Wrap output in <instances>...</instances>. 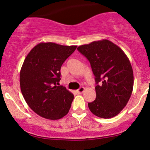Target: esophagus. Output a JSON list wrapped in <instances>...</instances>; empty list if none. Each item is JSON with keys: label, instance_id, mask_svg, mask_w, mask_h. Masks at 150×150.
I'll list each match as a JSON object with an SVG mask.
<instances>
[{"label": "esophagus", "instance_id": "esophagus-1", "mask_svg": "<svg viewBox=\"0 0 150 150\" xmlns=\"http://www.w3.org/2000/svg\"><path fill=\"white\" fill-rule=\"evenodd\" d=\"M85 89V88L84 87H80V88L77 89L76 92H77V94H82V93L84 92Z\"/></svg>", "mask_w": 150, "mask_h": 150}]
</instances>
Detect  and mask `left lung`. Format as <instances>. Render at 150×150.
Wrapping results in <instances>:
<instances>
[{
	"label": "left lung",
	"instance_id": "obj_1",
	"mask_svg": "<svg viewBox=\"0 0 150 150\" xmlns=\"http://www.w3.org/2000/svg\"><path fill=\"white\" fill-rule=\"evenodd\" d=\"M77 50L89 61L95 76L97 97L88 103L89 110L100 118L116 116L126 106L133 88V71L128 58L107 39L80 46Z\"/></svg>",
	"mask_w": 150,
	"mask_h": 150
}]
</instances>
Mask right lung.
Listing matches in <instances>:
<instances>
[{
    "mask_svg": "<svg viewBox=\"0 0 150 150\" xmlns=\"http://www.w3.org/2000/svg\"><path fill=\"white\" fill-rule=\"evenodd\" d=\"M76 48L42 42L25 58L20 73V89L27 104L39 116L58 120L69 111L74 95L57 85L62 65Z\"/></svg>",
    "mask_w": 150,
    "mask_h": 150,
    "instance_id": "obj_1",
    "label": "right lung"
}]
</instances>
